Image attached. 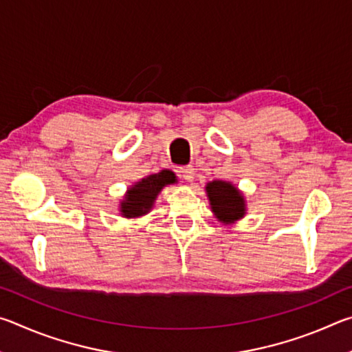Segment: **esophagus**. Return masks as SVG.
<instances>
[{
	"label": "esophagus",
	"mask_w": 352,
	"mask_h": 352,
	"mask_svg": "<svg viewBox=\"0 0 352 352\" xmlns=\"http://www.w3.org/2000/svg\"><path fill=\"white\" fill-rule=\"evenodd\" d=\"M178 172H180V175H182L186 182H192V180H194L195 169L192 168V166H182V168H178Z\"/></svg>",
	"instance_id": "1"
}]
</instances>
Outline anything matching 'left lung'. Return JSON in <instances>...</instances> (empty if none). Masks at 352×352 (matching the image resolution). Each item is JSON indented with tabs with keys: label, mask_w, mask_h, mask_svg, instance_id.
Listing matches in <instances>:
<instances>
[{
	"label": "left lung",
	"mask_w": 352,
	"mask_h": 352,
	"mask_svg": "<svg viewBox=\"0 0 352 352\" xmlns=\"http://www.w3.org/2000/svg\"><path fill=\"white\" fill-rule=\"evenodd\" d=\"M211 211L220 223L233 225L245 217L247 201L242 190L231 182L212 180L205 186Z\"/></svg>",
	"instance_id": "1"
}]
</instances>
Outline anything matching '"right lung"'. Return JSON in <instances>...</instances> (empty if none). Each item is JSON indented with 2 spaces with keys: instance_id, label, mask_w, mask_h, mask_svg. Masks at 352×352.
Instances as JSON below:
<instances>
[{
  "instance_id": "right-lung-1",
  "label": "right lung",
  "mask_w": 352,
  "mask_h": 352,
  "mask_svg": "<svg viewBox=\"0 0 352 352\" xmlns=\"http://www.w3.org/2000/svg\"><path fill=\"white\" fill-rule=\"evenodd\" d=\"M178 180L175 174L169 169H163L158 174L147 175L135 182L127 188L122 200L119 201V214L126 219H136L151 212L158 194L163 188L175 184Z\"/></svg>"
}]
</instances>
